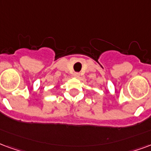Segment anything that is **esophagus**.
<instances>
[{"label":"esophagus","mask_w":151,"mask_h":151,"mask_svg":"<svg viewBox=\"0 0 151 151\" xmlns=\"http://www.w3.org/2000/svg\"><path fill=\"white\" fill-rule=\"evenodd\" d=\"M79 76H80L79 73H73V77H74V78H78Z\"/></svg>","instance_id":"1"}]
</instances>
